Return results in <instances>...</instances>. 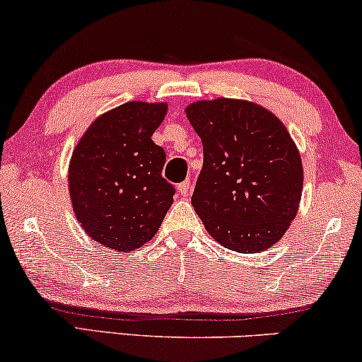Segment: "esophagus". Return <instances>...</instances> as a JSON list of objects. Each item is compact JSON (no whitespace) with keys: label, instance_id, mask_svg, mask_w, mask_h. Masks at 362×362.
<instances>
[{"label":"esophagus","instance_id":"34e87169","mask_svg":"<svg viewBox=\"0 0 362 362\" xmlns=\"http://www.w3.org/2000/svg\"><path fill=\"white\" fill-rule=\"evenodd\" d=\"M177 191H180L181 196L186 197L187 194H189V191H191V181L186 180V181L180 182V186H177Z\"/></svg>","mask_w":362,"mask_h":362}]
</instances>
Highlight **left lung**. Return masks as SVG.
I'll return each instance as SVG.
<instances>
[{
  "instance_id": "obj_1",
  "label": "left lung",
  "mask_w": 362,
  "mask_h": 362,
  "mask_svg": "<svg viewBox=\"0 0 362 362\" xmlns=\"http://www.w3.org/2000/svg\"><path fill=\"white\" fill-rule=\"evenodd\" d=\"M204 163L192 207L226 249L247 254L274 245L296 216L303 168L290 133L267 108L216 98L186 108Z\"/></svg>"
}]
</instances>
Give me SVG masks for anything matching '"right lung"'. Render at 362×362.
Returning <instances> with one entry per match:
<instances>
[{
    "instance_id": "right-lung-1",
    "label": "right lung",
    "mask_w": 362,
    "mask_h": 362,
    "mask_svg": "<svg viewBox=\"0 0 362 362\" xmlns=\"http://www.w3.org/2000/svg\"><path fill=\"white\" fill-rule=\"evenodd\" d=\"M166 103L128 102L103 113L74 150L69 189L83 230L103 247L132 252L160 229L175 186L166 153L151 140Z\"/></svg>"
}]
</instances>
